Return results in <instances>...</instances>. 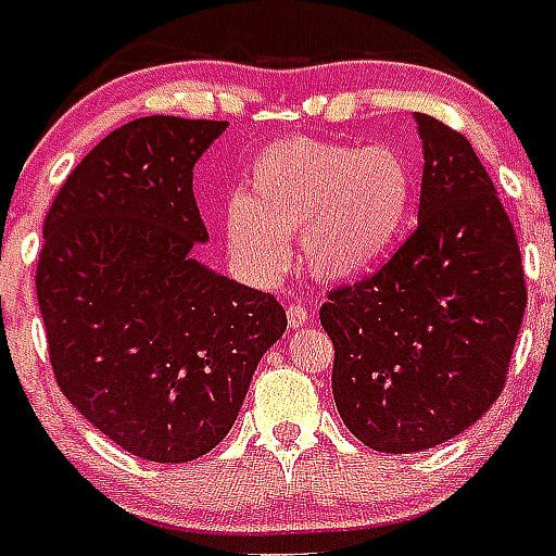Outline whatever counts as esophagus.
<instances>
[{"instance_id":"esophagus-1","label":"esophagus","mask_w":556,"mask_h":556,"mask_svg":"<svg viewBox=\"0 0 556 556\" xmlns=\"http://www.w3.org/2000/svg\"><path fill=\"white\" fill-rule=\"evenodd\" d=\"M288 323H291V329H300V326H305V323L312 320V312L305 308V303H300V300H294V303H288Z\"/></svg>"}]
</instances>
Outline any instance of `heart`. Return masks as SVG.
Wrapping results in <instances>:
<instances>
[{
    "label": "heart",
    "instance_id": "1",
    "mask_svg": "<svg viewBox=\"0 0 556 556\" xmlns=\"http://www.w3.org/2000/svg\"><path fill=\"white\" fill-rule=\"evenodd\" d=\"M413 195V164L389 143L286 138L253 159L248 190L225 210V233L256 277L277 279L291 262L288 239L300 236L314 277L343 282L392 253Z\"/></svg>",
    "mask_w": 556,
    "mask_h": 556
}]
</instances>
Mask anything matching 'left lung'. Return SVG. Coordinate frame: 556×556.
I'll use <instances>...</instances> for the list:
<instances>
[{"label":"left lung","mask_w":556,"mask_h":556,"mask_svg":"<svg viewBox=\"0 0 556 556\" xmlns=\"http://www.w3.org/2000/svg\"><path fill=\"white\" fill-rule=\"evenodd\" d=\"M418 227L357 286L331 291V392L355 439L418 453L456 439L500 397L526 317L517 233L465 135L415 112Z\"/></svg>","instance_id":"obj_1"}]
</instances>
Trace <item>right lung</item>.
<instances>
[{
	"label": "right lung",
	"mask_w": 556,
	"mask_h": 556,
	"mask_svg": "<svg viewBox=\"0 0 556 556\" xmlns=\"http://www.w3.org/2000/svg\"><path fill=\"white\" fill-rule=\"evenodd\" d=\"M227 121L152 115L106 135L42 227L37 300L74 409L132 456L181 465L225 439L282 305L192 256V167Z\"/></svg>",
	"instance_id": "1"
}]
</instances>
